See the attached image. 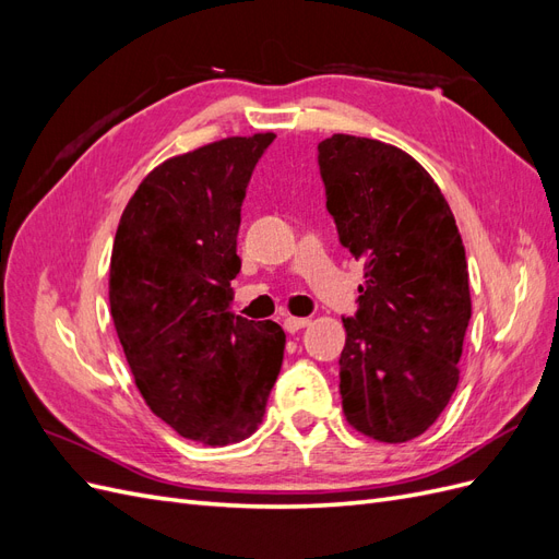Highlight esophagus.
I'll list each match as a JSON object with an SVG mask.
<instances>
[{
	"label": "esophagus",
	"instance_id": "34e87169",
	"mask_svg": "<svg viewBox=\"0 0 559 559\" xmlns=\"http://www.w3.org/2000/svg\"><path fill=\"white\" fill-rule=\"evenodd\" d=\"M306 326H310V319H306V317H286L284 319V329L289 333H296Z\"/></svg>",
	"mask_w": 559,
	"mask_h": 559
}]
</instances>
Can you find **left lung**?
<instances>
[{"mask_svg":"<svg viewBox=\"0 0 559 559\" xmlns=\"http://www.w3.org/2000/svg\"><path fill=\"white\" fill-rule=\"evenodd\" d=\"M317 148L337 238L364 261L359 310L343 319V411L368 438L413 441L460 382L471 319L462 235L438 183L405 151L354 134Z\"/></svg>","mask_w":559,"mask_h":559,"instance_id":"left-lung-1","label":"left lung"}]
</instances>
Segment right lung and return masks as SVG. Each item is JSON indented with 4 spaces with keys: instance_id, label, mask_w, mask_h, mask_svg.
<instances>
[{
    "instance_id": "right-lung-1",
    "label": "right lung",
    "mask_w": 559,
    "mask_h": 559,
    "mask_svg": "<svg viewBox=\"0 0 559 559\" xmlns=\"http://www.w3.org/2000/svg\"><path fill=\"white\" fill-rule=\"evenodd\" d=\"M273 140L228 138L160 163L114 238L109 306L134 384L165 425L212 448L259 429L284 357L280 324L230 312L242 200Z\"/></svg>"
}]
</instances>
